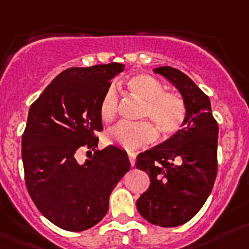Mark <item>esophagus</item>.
<instances>
[{"mask_svg": "<svg viewBox=\"0 0 249 249\" xmlns=\"http://www.w3.org/2000/svg\"><path fill=\"white\" fill-rule=\"evenodd\" d=\"M128 159L131 165L133 166L134 163H136V154H134V153H128Z\"/></svg>", "mask_w": 249, "mask_h": 249, "instance_id": "esophagus-1", "label": "esophagus"}]
</instances>
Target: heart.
<instances>
[{
    "label": "heart",
    "mask_w": 249,
    "mask_h": 249,
    "mask_svg": "<svg viewBox=\"0 0 249 249\" xmlns=\"http://www.w3.org/2000/svg\"><path fill=\"white\" fill-rule=\"evenodd\" d=\"M127 88L144 101L141 118H148L153 123L149 121L118 123L105 133L107 143L127 150H134L154 142L158 136L157 129L161 137L168 138L184 127L188 117L185 101L177 93L165 92L164 85L158 79L148 74H136L127 80ZM118 106L120 96L117 89L115 85H109L99 102V116L102 122H111L117 116Z\"/></svg>",
    "instance_id": "1"
}]
</instances>
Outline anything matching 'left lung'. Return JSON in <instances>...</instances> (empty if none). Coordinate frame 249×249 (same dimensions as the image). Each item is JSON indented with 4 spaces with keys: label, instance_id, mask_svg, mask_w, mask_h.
Segmentation results:
<instances>
[{
    "label": "left lung",
    "instance_id": "obj_1",
    "mask_svg": "<svg viewBox=\"0 0 249 249\" xmlns=\"http://www.w3.org/2000/svg\"><path fill=\"white\" fill-rule=\"evenodd\" d=\"M154 72L165 76L181 92L188 117L177 134L137 157L149 188L137 200L141 215L153 225L175 227L190 221L204 206L217 175L218 126L206 93L172 67Z\"/></svg>",
    "mask_w": 249,
    "mask_h": 249
}]
</instances>
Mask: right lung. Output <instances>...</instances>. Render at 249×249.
Listing matches in <instances>:
<instances>
[{"label":"right lung","mask_w":249,"mask_h":249,"mask_svg":"<svg viewBox=\"0 0 249 249\" xmlns=\"http://www.w3.org/2000/svg\"><path fill=\"white\" fill-rule=\"evenodd\" d=\"M122 70L120 63L69 68L29 108L22 137L27 190L40 213L67 231H85L99 223L109 195L131 168L121 148L96 149V133L102 131L100 99ZM84 149L93 150L94 156L79 164L77 152Z\"/></svg>","instance_id":"obj_1"}]
</instances>
